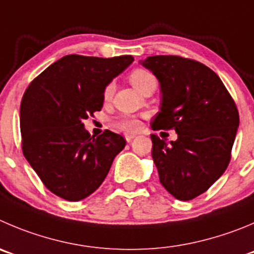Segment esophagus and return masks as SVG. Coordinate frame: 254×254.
<instances>
[{
	"instance_id": "34e87169",
	"label": "esophagus",
	"mask_w": 254,
	"mask_h": 254,
	"mask_svg": "<svg viewBox=\"0 0 254 254\" xmlns=\"http://www.w3.org/2000/svg\"><path fill=\"white\" fill-rule=\"evenodd\" d=\"M134 138H135L134 134H125V139H127V141H131Z\"/></svg>"
}]
</instances>
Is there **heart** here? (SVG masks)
Wrapping results in <instances>:
<instances>
[{"instance_id":"b5f03b06","label":"heart","mask_w":254,"mask_h":254,"mask_svg":"<svg viewBox=\"0 0 254 254\" xmlns=\"http://www.w3.org/2000/svg\"><path fill=\"white\" fill-rule=\"evenodd\" d=\"M130 82L134 85L139 91L145 87V85H148L149 82L155 81V77H154L153 73L150 71L145 70V68H135L130 72L129 75ZM114 92V84L110 82L105 86L104 89V99L105 100H109L111 98V95ZM115 127L119 130H123V131L127 132H135L140 129V122L136 119H132V118H129V116H125V118H122V119L116 120L115 122Z\"/></svg>"}]
</instances>
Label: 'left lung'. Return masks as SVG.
<instances>
[{"label":"left lung","instance_id":"left-lung-1","mask_svg":"<svg viewBox=\"0 0 254 254\" xmlns=\"http://www.w3.org/2000/svg\"><path fill=\"white\" fill-rule=\"evenodd\" d=\"M141 64L158 77L163 94L151 129L178 134L170 144L150 135L160 183L179 200H190L226 172L239 125L238 109L219 76L199 61L158 55Z\"/></svg>","mask_w":254,"mask_h":254}]
</instances>
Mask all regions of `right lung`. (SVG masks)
Instances as JSON below:
<instances>
[{
  "instance_id": "add662e5",
  "label": "right lung",
  "mask_w": 254,
  "mask_h": 254,
  "mask_svg": "<svg viewBox=\"0 0 254 254\" xmlns=\"http://www.w3.org/2000/svg\"><path fill=\"white\" fill-rule=\"evenodd\" d=\"M132 61L130 55L64 56L26 89L20 106L22 153L60 198L77 202L94 193L124 149L122 135L106 129L90 136L82 120L101 110L105 86Z\"/></svg>"
}]
</instances>
